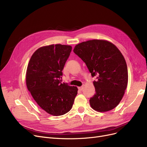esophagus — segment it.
Returning a JSON list of instances; mask_svg holds the SVG:
<instances>
[{"mask_svg": "<svg viewBox=\"0 0 147 147\" xmlns=\"http://www.w3.org/2000/svg\"><path fill=\"white\" fill-rule=\"evenodd\" d=\"M78 89L80 90H82L83 89V86H80V87H78Z\"/></svg>", "mask_w": 147, "mask_h": 147, "instance_id": "1", "label": "esophagus"}]
</instances>
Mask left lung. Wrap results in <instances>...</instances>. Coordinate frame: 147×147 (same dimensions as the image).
<instances>
[{
    "label": "left lung",
    "instance_id": "obj_1",
    "mask_svg": "<svg viewBox=\"0 0 147 147\" xmlns=\"http://www.w3.org/2000/svg\"><path fill=\"white\" fill-rule=\"evenodd\" d=\"M74 52L85 63L92 77L96 93L89 100L90 107L98 112H107L116 107L127 86L126 61L113 43L94 39L75 46Z\"/></svg>",
    "mask_w": 147,
    "mask_h": 147
}]
</instances>
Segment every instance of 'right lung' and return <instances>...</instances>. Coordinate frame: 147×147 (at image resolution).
Listing matches in <instances>:
<instances>
[{
    "label": "right lung",
    "mask_w": 147,
    "mask_h": 147,
    "mask_svg": "<svg viewBox=\"0 0 147 147\" xmlns=\"http://www.w3.org/2000/svg\"><path fill=\"white\" fill-rule=\"evenodd\" d=\"M71 49L61 44L42 46L33 53L27 68L26 84L31 95L41 109L55 116L70 110L78 94V88L60 80Z\"/></svg>",
    "instance_id": "add662e5"
}]
</instances>
